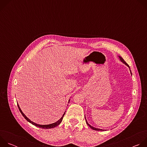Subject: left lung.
I'll list each match as a JSON object with an SVG mask.
<instances>
[{
  "instance_id": "8db88e82",
  "label": "left lung",
  "mask_w": 147,
  "mask_h": 147,
  "mask_svg": "<svg viewBox=\"0 0 147 147\" xmlns=\"http://www.w3.org/2000/svg\"><path fill=\"white\" fill-rule=\"evenodd\" d=\"M119 57L120 60H121V61H122L124 64H125V65L129 67V69H130V67H129V66L128 65V64L127 63L125 62V61L124 60V59H123L121 57H120V56H119ZM130 73H131V74L132 75V73H131V71L130 69ZM85 119H86V123H87V125H89V127H90V128H91L92 130H96V131H105L104 130H102V129H97V128H95V127H94L92 126V125H90L89 123H88V122H87V120H86V116H85Z\"/></svg>"
}]
</instances>
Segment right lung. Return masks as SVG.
I'll return each mask as SVG.
<instances>
[{"label":"right lung","mask_w":147,"mask_h":147,"mask_svg":"<svg viewBox=\"0 0 147 147\" xmlns=\"http://www.w3.org/2000/svg\"><path fill=\"white\" fill-rule=\"evenodd\" d=\"M69 101H70V100H69ZM17 105H18V109H19V111H20V112H21V113L22 114V115L23 116V117L28 121V122H30V123H31V124H32L33 125H35V126H36V127H39V128H42V129H52V128H54V127H56V126H57V125H59V124H60V123L61 122V121H62V120H63V117H64V116H65V112L64 113V114L63 115V116H62V117L58 120V121H57L56 122H55V123H52V124H47V125H41V124H36V123H34V122H33V121H32L31 120H30L24 113H23V112L22 111V110H21V109H20V107H19V105H18V104L17 103Z\"/></svg>","instance_id":"right-lung-1"}]
</instances>
